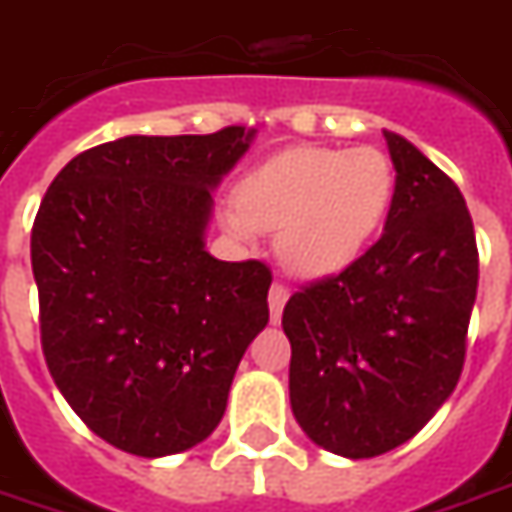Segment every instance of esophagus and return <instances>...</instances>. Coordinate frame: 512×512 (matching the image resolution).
Returning <instances> with one entry per match:
<instances>
[{
    "instance_id": "1",
    "label": "esophagus",
    "mask_w": 512,
    "mask_h": 512,
    "mask_svg": "<svg viewBox=\"0 0 512 512\" xmlns=\"http://www.w3.org/2000/svg\"><path fill=\"white\" fill-rule=\"evenodd\" d=\"M285 302H288V288L283 283H274L269 288V311H271V322L277 325L280 316H283Z\"/></svg>"
}]
</instances>
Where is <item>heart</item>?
<instances>
[{
    "label": "heart",
    "mask_w": 512,
    "mask_h": 512,
    "mask_svg": "<svg viewBox=\"0 0 512 512\" xmlns=\"http://www.w3.org/2000/svg\"><path fill=\"white\" fill-rule=\"evenodd\" d=\"M395 168L378 148H291L243 176L238 198L221 207L224 227L252 241L277 229V257L297 277L347 269L387 221Z\"/></svg>",
    "instance_id": "b5f03b06"
}]
</instances>
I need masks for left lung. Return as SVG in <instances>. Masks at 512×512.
<instances>
[{
  "instance_id": "1",
  "label": "left lung",
  "mask_w": 512,
  "mask_h": 512,
  "mask_svg": "<svg viewBox=\"0 0 512 512\" xmlns=\"http://www.w3.org/2000/svg\"><path fill=\"white\" fill-rule=\"evenodd\" d=\"M384 137L398 173L384 235L283 311L294 417L316 446L350 460L412 440L446 403L479 283L460 187L409 139Z\"/></svg>"
}]
</instances>
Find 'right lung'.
Masks as SVG:
<instances>
[{"mask_svg": "<svg viewBox=\"0 0 512 512\" xmlns=\"http://www.w3.org/2000/svg\"><path fill=\"white\" fill-rule=\"evenodd\" d=\"M255 128L123 137L52 179L30 238L41 347L55 387L97 437L137 457L207 440L249 342L269 322L271 271L204 249L212 187Z\"/></svg>", "mask_w": 512, "mask_h": 512, "instance_id": "add662e5", "label": "right lung"}]
</instances>
